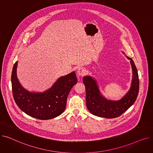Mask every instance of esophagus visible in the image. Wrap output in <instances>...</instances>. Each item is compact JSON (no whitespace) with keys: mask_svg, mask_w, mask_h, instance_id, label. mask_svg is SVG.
I'll return each instance as SVG.
<instances>
[{"mask_svg":"<svg viewBox=\"0 0 153 153\" xmlns=\"http://www.w3.org/2000/svg\"><path fill=\"white\" fill-rule=\"evenodd\" d=\"M86 73V71L84 68H79L78 69H77V74L79 76H83Z\"/></svg>","mask_w":153,"mask_h":153,"instance_id":"34e87169","label":"esophagus"}]
</instances>
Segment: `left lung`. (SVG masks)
<instances>
[{
    "label": "left lung",
    "mask_w": 153,
    "mask_h": 153,
    "mask_svg": "<svg viewBox=\"0 0 153 153\" xmlns=\"http://www.w3.org/2000/svg\"><path fill=\"white\" fill-rule=\"evenodd\" d=\"M122 53L125 55V53ZM130 60L133 76L129 91L119 100H111L106 99L100 92L97 82L95 78L87 76L83 77L85 87L86 106L91 113L99 117L114 118L123 114L134 103L139 92V78L137 69L133 59Z\"/></svg>",
    "instance_id": "obj_1"
}]
</instances>
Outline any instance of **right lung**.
Instances as JSON below:
<instances>
[{
    "label": "right lung",
    "instance_id": "1",
    "mask_svg": "<svg viewBox=\"0 0 153 153\" xmlns=\"http://www.w3.org/2000/svg\"><path fill=\"white\" fill-rule=\"evenodd\" d=\"M14 64L11 77L12 93L18 107L28 115L39 120H50L60 115L66 106L68 96L77 82L75 72L61 76L43 92H30L20 83Z\"/></svg>",
    "mask_w": 153,
    "mask_h": 153
}]
</instances>
